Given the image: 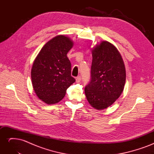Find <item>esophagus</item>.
<instances>
[{"instance_id": "1", "label": "esophagus", "mask_w": 154, "mask_h": 154, "mask_svg": "<svg viewBox=\"0 0 154 154\" xmlns=\"http://www.w3.org/2000/svg\"><path fill=\"white\" fill-rule=\"evenodd\" d=\"M80 81H81V77H80V76L76 77V82L77 83H79Z\"/></svg>"}]
</instances>
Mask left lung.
<instances>
[{
  "instance_id": "1",
  "label": "left lung",
  "mask_w": 154,
  "mask_h": 154,
  "mask_svg": "<svg viewBox=\"0 0 154 154\" xmlns=\"http://www.w3.org/2000/svg\"><path fill=\"white\" fill-rule=\"evenodd\" d=\"M91 80L85 88L89 104L97 110L112 105L123 91L126 70L118 49L108 41L92 48Z\"/></svg>"
}]
</instances>
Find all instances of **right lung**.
<instances>
[{
    "label": "right lung",
    "instance_id": "1",
    "mask_svg": "<svg viewBox=\"0 0 154 154\" xmlns=\"http://www.w3.org/2000/svg\"><path fill=\"white\" fill-rule=\"evenodd\" d=\"M73 45L69 37L57 35L43 46L34 60L31 71L32 87L46 104L58 103L76 81L71 76V64L67 57Z\"/></svg>",
    "mask_w": 154,
    "mask_h": 154
}]
</instances>
